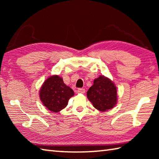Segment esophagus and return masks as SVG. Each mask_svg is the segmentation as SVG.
Wrapping results in <instances>:
<instances>
[{"label": "esophagus", "mask_w": 159, "mask_h": 159, "mask_svg": "<svg viewBox=\"0 0 159 159\" xmlns=\"http://www.w3.org/2000/svg\"><path fill=\"white\" fill-rule=\"evenodd\" d=\"M85 88H79V89H78V93H80V94H83L85 93Z\"/></svg>", "instance_id": "1"}]
</instances>
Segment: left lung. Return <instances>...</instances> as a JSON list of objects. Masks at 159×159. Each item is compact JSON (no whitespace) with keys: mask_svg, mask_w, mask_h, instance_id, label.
Returning a JSON list of instances; mask_svg holds the SVG:
<instances>
[{"mask_svg":"<svg viewBox=\"0 0 159 159\" xmlns=\"http://www.w3.org/2000/svg\"><path fill=\"white\" fill-rule=\"evenodd\" d=\"M87 97L95 109L105 111L116 104V87L108 78L100 76L94 80L93 85L88 90Z\"/></svg>","mask_w":159,"mask_h":159,"instance_id":"left-lung-1","label":"left lung"}]
</instances>
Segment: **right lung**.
Here are the masks:
<instances>
[{
    "label": "right lung",
    "mask_w": 159,
    "mask_h": 159,
    "mask_svg": "<svg viewBox=\"0 0 159 159\" xmlns=\"http://www.w3.org/2000/svg\"><path fill=\"white\" fill-rule=\"evenodd\" d=\"M74 95L73 90L64 84L62 78L57 75L45 80L39 92L42 103L48 110L55 113L65 108Z\"/></svg>",
    "instance_id": "obj_1"
}]
</instances>
